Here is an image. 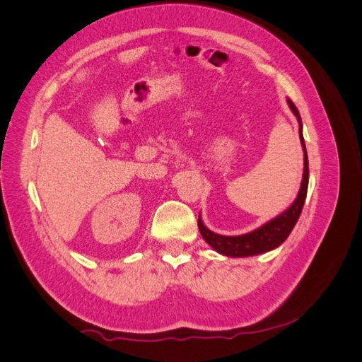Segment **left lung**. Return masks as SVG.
I'll use <instances>...</instances> for the list:
<instances>
[{"instance_id":"1","label":"left lung","mask_w":362,"mask_h":362,"mask_svg":"<svg viewBox=\"0 0 362 362\" xmlns=\"http://www.w3.org/2000/svg\"><path fill=\"white\" fill-rule=\"evenodd\" d=\"M287 103H288V107L291 108V112L294 113V116L298 117L299 137H300V144L303 148V178H302L298 198H296V201L290 205V208H287V210L282 214H279L275 218H272L270 222L259 226L258 229H255V231L243 234V235H234V237L218 235V234L210 231V229L204 225V222L201 221V216H199L198 226H199L201 235L204 237V240L208 245L218 252V254L226 255V257L242 258V257L259 255V254H264V252L275 249L286 242L302 213L303 202L306 198V192H308V180H310L308 156H306L305 140L302 136V119H300L299 110L296 108V105L293 104L291 100H287Z\"/></svg>"}]
</instances>
